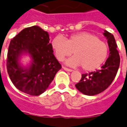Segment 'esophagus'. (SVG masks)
Listing matches in <instances>:
<instances>
[{
	"label": "esophagus",
	"instance_id": "esophagus-1",
	"mask_svg": "<svg viewBox=\"0 0 127 127\" xmlns=\"http://www.w3.org/2000/svg\"><path fill=\"white\" fill-rule=\"evenodd\" d=\"M63 69L64 70L67 71H70V72H71V71H73V70H72V69H68V68H67V67H63Z\"/></svg>",
	"mask_w": 127,
	"mask_h": 127
}]
</instances>
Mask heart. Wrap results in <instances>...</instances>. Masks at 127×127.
<instances>
[{"label":"heart","instance_id":"1","mask_svg":"<svg viewBox=\"0 0 127 127\" xmlns=\"http://www.w3.org/2000/svg\"><path fill=\"white\" fill-rule=\"evenodd\" d=\"M51 46L60 61L74 53V56L66 60L65 64L72 67L81 66L84 71H94L101 67L106 60L109 51L106 42L87 32L72 34L65 39L56 36Z\"/></svg>","mask_w":127,"mask_h":127}]
</instances>
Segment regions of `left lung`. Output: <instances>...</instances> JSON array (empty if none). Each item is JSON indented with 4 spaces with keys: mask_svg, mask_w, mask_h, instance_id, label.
<instances>
[{
    "mask_svg": "<svg viewBox=\"0 0 127 127\" xmlns=\"http://www.w3.org/2000/svg\"><path fill=\"white\" fill-rule=\"evenodd\" d=\"M103 34L110 51L108 59L99 70L82 74L81 81L75 85L78 91L85 95L93 96L104 91L113 81L119 69L120 58L114 36L107 31H104Z\"/></svg>",
    "mask_w": 127,
    "mask_h": 127,
    "instance_id": "left-lung-1",
    "label": "left lung"
}]
</instances>
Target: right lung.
I'll return each mask as SVG.
<instances>
[{
  "label": "right lung",
  "mask_w": 127,
  "mask_h": 127,
  "mask_svg": "<svg viewBox=\"0 0 127 127\" xmlns=\"http://www.w3.org/2000/svg\"><path fill=\"white\" fill-rule=\"evenodd\" d=\"M49 33L38 26L25 28L10 41L7 69L12 83L18 90L32 96L44 93L61 64L53 55ZM28 56L26 65L21 61Z\"/></svg>",
  "instance_id": "1"
}]
</instances>
